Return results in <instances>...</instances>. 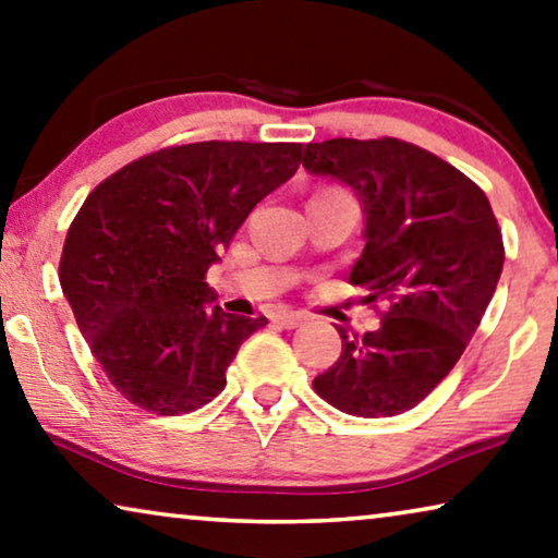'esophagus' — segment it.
I'll return each mask as SVG.
<instances>
[{
	"label": "esophagus",
	"instance_id": "obj_1",
	"mask_svg": "<svg viewBox=\"0 0 558 558\" xmlns=\"http://www.w3.org/2000/svg\"><path fill=\"white\" fill-rule=\"evenodd\" d=\"M279 323L284 325L287 330H294V327H300L302 323H307V315H304V312H281Z\"/></svg>",
	"mask_w": 558,
	"mask_h": 558
}]
</instances>
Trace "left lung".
I'll use <instances>...</instances> for the list:
<instances>
[{
	"instance_id": "1",
	"label": "left lung",
	"mask_w": 558,
	"mask_h": 558,
	"mask_svg": "<svg viewBox=\"0 0 558 558\" xmlns=\"http://www.w3.org/2000/svg\"><path fill=\"white\" fill-rule=\"evenodd\" d=\"M310 174L350 187L363 208V254L350 281L386 304L380 327L350 338L315 391L350 416H396L426 399L460 361L502 271V235L483 190L401 140L304 147Z\"/></svg>"
}]
</instances>
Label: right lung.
Instances as JSON below:
<instances>
[{
  "mask_svg": "<svg viewBox=\"0 0 558 558\" xmlns=\"http://www.w3.org/2000/svg\"><path fill=\"white\" fill-rule=\"evenodd\" d=\"M300 159L302 144H182L121 167L86 197L60 287L124 399L178 416L223 391L241 342L266 317L220 310L205 274Z\"/></svg>",
  "mask_w": 558,
  "mask_h": 558,
  "instance_id": "1",
  "label": "right lung"
}]
</instances>
